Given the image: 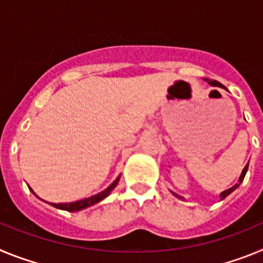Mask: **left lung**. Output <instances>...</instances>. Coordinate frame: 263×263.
Instances as JSON below:
<instances>
[{"mask_svg":"<svg viewBox=\"0 0 263 263\" xmlns=\"http://www.w3.org/2000/svg\"><path fill=\"white\" fill-rule=\"evenodd\" d=\"M204 80H205V81H208V83H210L211 85H213V87H216V85H217V87H222V85L220 84V83H217V81H216V80H210V79H204ZM248 167H249V163H248V164H246L245 167H243V170H242V174H241L240 179H238V183H236V184H234L233 187L228 188V190H225L224 192H221V194H220V197H221V200H222V199H225V197H227L228 195H229V194H232V192H233L234 190H236V188L238 187V185H240L241 183H242L243 178H245V175H246V171H248ZM173 195H174V196L179 197V199H183L182 196H179V195L174 194V192H173Z\"/></svg>","mask_w":263,"mask_h":263,"instance_id":"1","label":"left lung"}]
</instances>
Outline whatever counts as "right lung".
<instances>
[{"instance_id":"obj_1","label":"right lung","mask_w":263,"mask_h":263,"mask_svg":"<svg viewBox=\"0 0 263 263\" xmlns=\"http://www.w3.org/2000/svg\"><path fill=\"white\" fill-rule=\"evenodd\" d=\"M118 180H120V176L116 179L115 182L111 183L106 190H104L103 192H100V194L93 195V196L87 197V199H83V200H78V201H72V203H60V204H55V203H51V205L55 206V208H59V210H64V211H68V212H76V211H81L84 210V208H88V206L93 205V204L99 203L103 199H105L109 194H110L113 190H115L116 185L118 184ZM31 190V188H30ZM31 192L34 194V191L31 190ZM35 195V194H34Z\"/></svg>"}]
</instances>
